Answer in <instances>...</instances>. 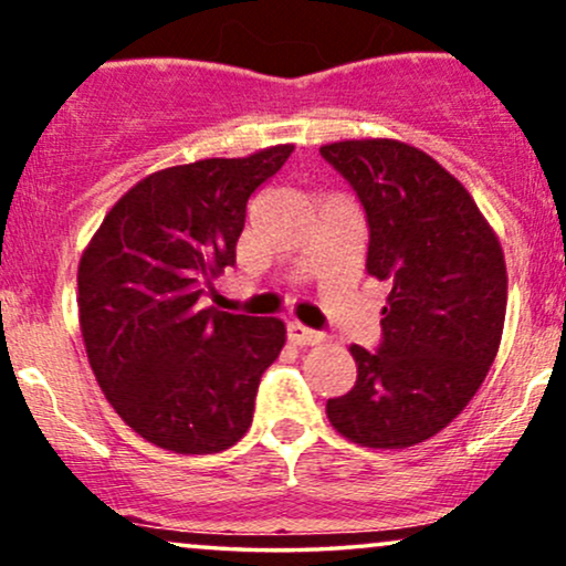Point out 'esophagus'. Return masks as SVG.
<instances>
[{
  "instance_id": "1",
  "label": "esophagus",
  "mask_w": 566,
  "mask_h": 566,
  "mask_svg": "<svg viewBox=\"0 0 566 566\" xmlns=\"http://www.w3.org/2000/svg\"><path fill=\"white\" fill-rule=\"evenodd\" d=\"M287 337H290V343H295V346H316V343L324 340L322 333L305 327V324H301V322H290Z\"/></svg>"
}]
</instances>
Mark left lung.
Wrapping results in <instances>:
<instances>
[{"mask_svg":"<svg viewBox=\"0 0 566 566\" xmlns=\"http://www.w3.org/2000/svg\"><path fill=\"white\" fill-rule=\"evenodd\" d=\"M367 212V274L391 282L378 350L350 346L356 382L327 401L337 433L373 450L431 439L479 391L503 337V247L454 175L401 140L327 143Z\"/></svg>","mask_w":566,"mask_h":566,"instance_id":"8db88e82","label":"left lung"}]
</instances>
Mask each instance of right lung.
<instances>
[{
    "label": "right lung",
    "mask_w": 566,
    "mask_h": 566,
    "mask_svg": "<svg viewBox=\"0 0 566 566\" xmlns=\"http://www.w3.org/2000/svg\"><path fill=\"white\" fill-rule=\"evenodd\" d=\"M292 151L284 143L151 172L84 247L76 303L90 367L116 415L161 450L223 452L252 423L287 329L199 297L237 263L247 199Z\"/></svg>",
    "instance_id": "add662e5"
}]
</instances>
